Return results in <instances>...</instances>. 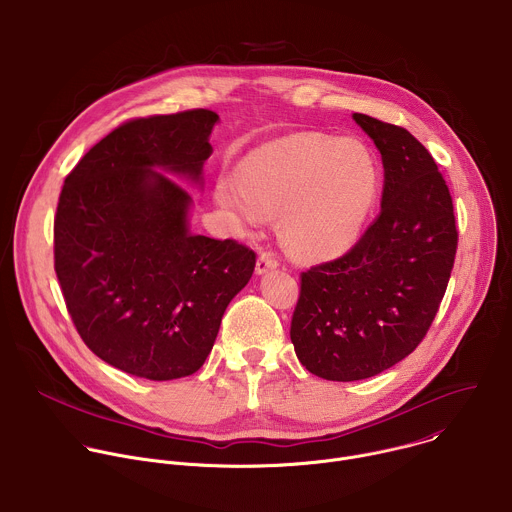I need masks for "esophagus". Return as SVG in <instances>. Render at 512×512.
Listing matches in <instances>:
<instances>
[{"label":"esophagus","instance_id":"esophagus-1","mask_svg":"<svg viewBox=\"0 0 512 512\" xmlns=\"http://www.w3.org/2000/svg\"><path fill=\"white\" fill-rule=\"evenodd\" d=\"M277 267H279L277 255H273V253H261L259 259H257L255 271H257L259 275H263V273H267V271H271V269H277Z\"/></svg>","mask_w":512,"mask_h":512}]
</instances>
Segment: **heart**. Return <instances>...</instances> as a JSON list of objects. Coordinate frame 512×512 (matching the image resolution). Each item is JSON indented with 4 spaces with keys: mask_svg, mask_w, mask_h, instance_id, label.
I'll use <instances>...</instances> for the list:
<instances>
[{
    "mask_svg": "<svg viewBox=\"0 0 512 512\" xmlns=\"http://www.w3.org/2000/svg\"><path fill=\"white\" fill-rule=\"evenodd\" d=\"M378 166L354 138L299 132L257 146L219 181L217 199L247 225L283 215L293 253L329 261L362 237L378 199Z\"/></svg>",
    "mask_w": 512,
    "mask_h": 512,
    "instance_id": "heart-1",
    "label": "heart"
}]
</instances>
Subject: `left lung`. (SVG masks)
<instances>
[{"instance_id": "obj_1", "label": "left lung", "mask_w": 512, "mask_h": 512, "mask_svg": "<svg viewBox=\"0 0 512 512\" xmlns=\"http://www.w3.org/2000/svg\"><path fill=\"white\" fill-rule=\"evenodd\" d=\"M354 120L382 154V213L346 255L301 273L289 329L305 370L331 382L372 378L418 348L458 247L448 185L422 142L368 114Z\"/></svg>"}]
</instances>
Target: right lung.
<instances>
[{
    "label": "right lung",
    "mask_w": 512,
    "mask_h": 512,
    "mask_svg": "<svg viewBox=\"0 0 512 512\" xmlns=\"http://www.w3.org/2000/svg\"><path fill=\"white\" fill-rule=\"evenodd\" d=\"M219 116L207 108L134 118L66 177L54 219V269L82 342L146 380L195 374L223 313L249 283L255 251L189 231Z\"/></svg>",
    "instance_id": "1"
}]
</instances>
